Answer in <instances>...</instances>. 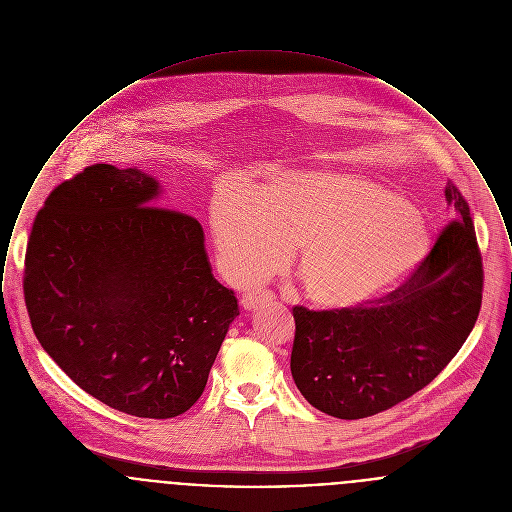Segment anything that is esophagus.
I'll return each instance as SVG.
<instances>
[{
	"mask_svg": "<svg viewBox=\"0 0 512 512\" xmlns=\"http://www.w3.org/2000/svg\"><path fill=\"white\" fill-rule=\"evenodd\" d=\"M273 295L270 291H252V293H246L242 295L240 299V305L244 310H258L260 307H268L272 305Z\"/></svg>",
	"mask_w": 512,
	"mask_h": 512,
	"instance_id": "obj_1",
	"label": "esophagus"
}]
</instances>
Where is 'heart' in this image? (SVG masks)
<instances>
[{
	"mask_svg": "<svg viewBox=\"0 0 512 512\" xmlns=\"http://www.w3.org/2000/svg\"><path fill=\"white\" fill-rule=\"evenodd\" d=\"M215 248L235 281L275 272L295 248L308 301L365 307L392 291L429 252V225L396 192L359 174L277 172L250 192L225 186L209 211Z\"/></svg>",
	"mask_w": 512,
	"mask_h": 512,
	"instance_id": "heart-1",
	"label": "heart"
}]
</instances>
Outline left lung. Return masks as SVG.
Returning a JSON list of instances; mask_svg holds the SVG:
<instances>
[{
  "instance_id": "1",
  "label": "left lung",
  "mask_w": 512,
  "mask_h": 512,
  "mask_svg": "<svg viewBox=\"0 0 512 512\" xmlns=\"http://www.w3.org/2000/svg\"><path fill=\"white\" fill-rule=\"evenodd\" d=\"M452 221L404 285L351 310L293 308L291 375L310 406L361 419L390 409L443 371L476 324L483 266L470 205L448 182Z\"/></svg>"
}]
</instances>
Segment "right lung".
<instances>
[{"label": "right lung", "instance_id": "right-lung-1", "mask_svg": "<svg viewBox=\"0 0 512 512\" xmlns=\"http://www.w3.org/2000/svg\"><path fill=\"white\" fill-rule=\"evenodd\" d=\"M139 169L93 165L36 215L23 291L36 340L106 406L149 419L192 408L239 303L211 273L202 225L155 205Z\"/></svg>", "mask_w": 512, "mask_h": 512}]
</instances>
